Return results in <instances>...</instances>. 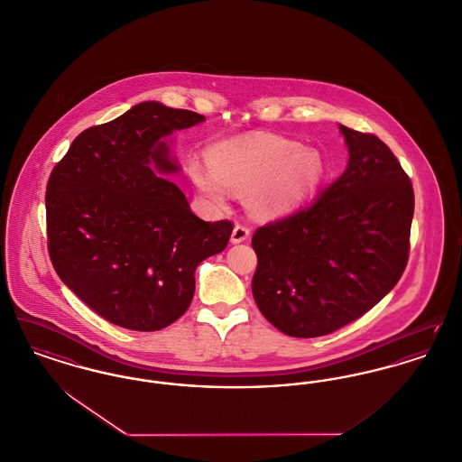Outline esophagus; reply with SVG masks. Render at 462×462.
Segmentation results:
<instances>
[{"mask_svg":"<svg viewBox=\"0 0 462 462\" xmlns=\"http://www.w3.org/2000/svg\"><path fill=\"white\" fill-rule=\"evenodd\" d=\"M249 234H251V230H249L245 225H236V226H234V230H232V237H230V241H232V245L245 243V241L249 239Z\"/></svg>","mask_w":462,"mask_h":462,"instance_id":"1","label":"esophagus"}]
</instances>
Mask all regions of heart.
Returning a JSON list of instances; mask_svg holds the SVG:
<instances>
[{
  "mask_svg": "<svg viewBox=\"0 0 462 462\" xmlns=\"http://www.w3.org/2000/svg\"><path fill=\"white\" fill-rule=\"evenodd\" d=\"M209 163L193 159V185L206 199L225 206L230 191L247 193V208L262 217L284 215L319 187L325 163L316 150L273 134L239 137L217 143Z\"/></svg>",
  "mask_w": 462,
  "mask_h": 462,
  "instance_id": "heart-1",
  "label": "heart"
}]
</instances>
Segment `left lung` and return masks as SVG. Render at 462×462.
<instances>
[{
  "mask_svg": "<svg viewBox=\"0 0 462 462\" xmlns=\"http://www.w3.org/2000/svg\"><path fill=\"white\" fill-rule=\"evenodd\" d=\"M344 174L297 213L260 226L253 297L279 331L314 338L353 323L400 281L410 251L413 189L389 146L340 125Z\"/></svg>",
  "mask_w": 462,
  "mask_h": 462,
  "instance_id": "obj_1",
  "label": "left lung"
}]
</instances>
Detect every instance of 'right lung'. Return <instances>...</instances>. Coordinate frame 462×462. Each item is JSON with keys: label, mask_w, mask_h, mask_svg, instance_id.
I'll list each match as a JSON object with an SVG mask.
<instances>
[{"label": "right lung", "mask_w": 462, "mask_h": 462, "mask_svg": "<svg viewBox=\"0 0 462 462\" xmlns=\"http://www.w3.org/2000/svg\"><path fill=\"white\" fill-rule=\"evenodd\" d=\"M200 122L195 111L139 103L83 131L51 174L52 265L113 325L134 331L172 325L193 299L199 263L228 245L230 221L195 217L185 193L156 174L180 171L163 137Z\"/></svg>", "instance_id": "add662e5"}]
</instances>
